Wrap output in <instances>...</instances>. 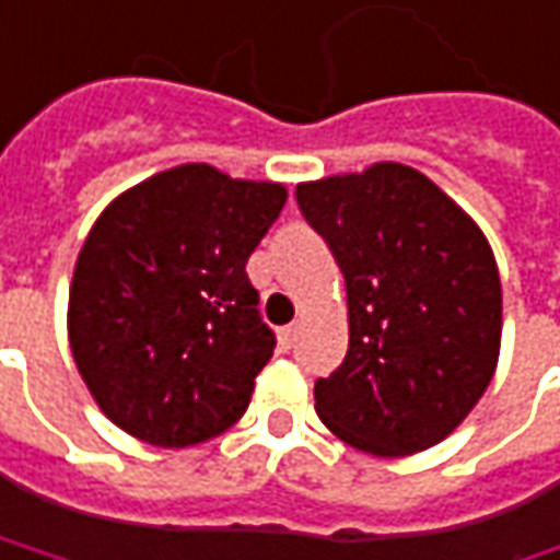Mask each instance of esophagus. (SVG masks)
I'll use <instances>...</instances> for the list:
<instances>
[{
    "mask_svg": "<svg viewBox=\"0 0 560 560\" xmlns=\"http://www.w3.org/2000/svg\"><path fill=\"white\" fill-rule=\"evenodd\" d=\"M298 338H300V325H298V322H294V325H284V328H281V331H279L281 350H291V347L298 343Z\"/></svg>",
    "mask_w": 560,
    "mask_h": 560,
    "instance_id": "34e87169",
    "label": "esophagus"
}]
</instances>
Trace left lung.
Wrapping results in <instances>:
<instances>
[{"label":"left lung","instance_id":"obj_1","mask_svg":"<svg viewBox=\"0 0 560 560\" xmlns=\"http://www.w3.org/2000/svg\"><path fill=\"white\" fill-rule=\"evenodd\" d=\"M347 281L350 347L316 381L322 424L377 458L431 450L490 387L502 281L480 225L412 166L298 185Z\"/></svg>","mask_w":560,"mask_h":560}]
</instances>
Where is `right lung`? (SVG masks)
Listing matches in <instances>:
<instances>
[{"instance_id":"add662e5","label":"right lung","mask_w":560,"mask_h":560,"mask_svg":"<svg viewBox=\"0 0 560 560\" xmlns=\"http://www.w3.org/2000/svg\"><path fill=\"white\" fill-rule=\"evenodd\" d=\"M284 201L281 183L183 164L102 210L73 266L68 340L120 431L183 450L242 418L276 350L244 266Z\"/></svg>"}]
</instances>
